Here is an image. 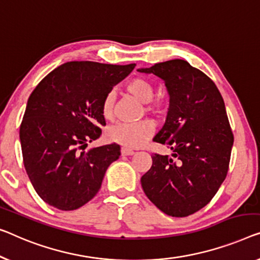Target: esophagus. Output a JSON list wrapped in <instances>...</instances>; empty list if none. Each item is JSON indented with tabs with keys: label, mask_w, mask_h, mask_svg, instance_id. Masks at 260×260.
<instances>
[{
	"label": "esophagus",
	"mask_w": 260,
	"mask_h": 260,
	"mask_svg": "<svg viewBox=\"0 0 260 260\" xmlns=\"http://www.w3.org/2000/svg\"><path fill=\"white\" fill-rule=\"evenodd\" d=\"M121 154L122 155H133L134 154V150L133 149H129V148H126V147H122V148H121Z\"/></svg>",
	"instance_id": "34e87169"
}]
</instances>
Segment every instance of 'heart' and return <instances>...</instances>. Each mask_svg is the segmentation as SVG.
<instances>
[{
	"label": "heart",
	"mask_w": 260,
	"mask_h": 260,
	"mask_svg": "<svg viewBox=\"0 0 260 260\" xmlns=\"http://www.w3.org/2000/svg\"><path fill=\"white\" fill-rule=\"evenodd\" d=\"M126 91L142 104H148L154 98V86L145 78H134L126 85ZM146 111L157 112L152 105L146 106ZM103 117L111 120L114 113V93L108 92L102 103ZM155 123L152 120L145 119L133 123H117L107 131V138L112 142H117L126 148H139L153 137Z\"/></svg>",
	"instance_id": "obj_1"
}]
</instances>
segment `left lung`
Wrapping results in <instances>:
<instances>
[{
	"label": "left lung",
	"instance_id": "1",
	"mask_svg": "<svg viewBox=\"0 0 260 260\" xmlns=\"http://www.w3.org/2000/svg\"><path fill=\"white\" fill-rule=\"evenodd\" d=\"M138 71L165 80L169 110L153 141L173 150L172 156L152 155L142 189L165 214L187 217L210 202L229 170L234 134L224 100L214 81L187 60L172 59Z\"/></svg>",
	"mask_w": 260,
	"mask_h": 260
}]
</instances>
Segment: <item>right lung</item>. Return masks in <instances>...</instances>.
<instances>
[{"label": "right lung", "instance_id": "add662e5", "mask_svg": "<svg viewBox=\"0 0 260 260\" xmlns=\"http://www.w3.org/2000/svg\"><path fill=\"white\" fill-rule=\"evenodd\" d=\"M135 64L69 61L31 93L19 127L23 164L38 196L59 210H76L96 195L120 146L84 152L106 126L102 103Z\"/></svg>", "mask_w": 260, "mask_h": 260}]
</instances>
